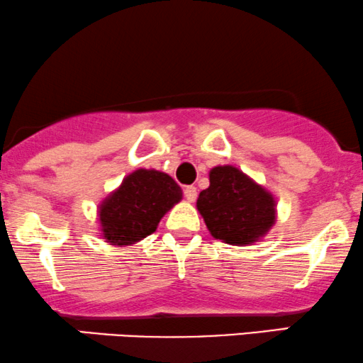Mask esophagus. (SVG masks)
<instances>
[{
    "instance_id": "esophagus-1",
    "label": "esophagus",
    "mask_w": 363,
    "mask_h": 363,
    "mask_svg": "<svg viewBox=\"0 0 363 363\" xmlns=\"http://www.w3.org/2000/svg\"><path fill=\"white\" fill-rule=\"evenodd\" d=\"M183 195H185V199L189 200V202H195V199H197V189H195L194 185L185 186V189H183Z\"/></svg>"
}]
</instances>
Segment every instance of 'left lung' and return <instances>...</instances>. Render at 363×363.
I'll return each instance as SVG.
<instances>
[{
    "label": "left lung",
    "instance_id": "8db88e82",
    "mask_svg": "<svg viewBox=\"0 0 363 363\" xmlns=\"http://www.w3.org/2000/svg\"><path fill=\"white\" fill-rule=\"evenodd\" d=\"M211 185L202 190L197 208L216 240L228 245L258 241L275 224V199L270 191L234 166H216Z\"/></svg>",
    "mask_w": 363,
    "mask_h": 363
}]
</instances>
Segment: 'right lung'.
<instances>
[{
	"label": "right lung",
	"instance_id": "add662e5",
	"mask_svg": "<svg viewBox=\"0 0 363 363\" xmlns=\"http://www.w3.org/2000/svg\"><path fill=\"white\" fill-rule=\"evenodd\" d=\"M182 200V189L169 174L135 169L100 206L101 233L112 245H134L156 231L161 217Z\"/></svg>",
	"mask_w": 363,
	"mask_h": 363
}]
</instances>
